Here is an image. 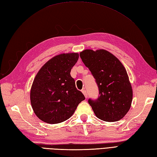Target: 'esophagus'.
Masks as SVG:
<instances>
[{"label":"esophagus","instance_id":"34e87169","mask_svg":"<svg viewBox=\"0 0 157 157\" xmlns=\"http://www.w3.org/2000/svg\"><path fill=\"white\" fill-rule=\"evenodd\" d=\"M82 92L83 93V95H84L85 98H87V92H86V90H83L82 91Z\"/></svg>","mask_w":157,"mask_h":157}]
</instances>
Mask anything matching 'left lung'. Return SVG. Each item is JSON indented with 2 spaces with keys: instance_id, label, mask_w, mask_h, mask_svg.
Wrapping results in <instances>:
<instances>
[{
  "instance_id": "left-lung-1",
  "label": "left lung",
  "mask_w": 157,
  "mask_h": 157,
  "mask_svg": "<svg viewBox=\"0 0 157 157\" xmlns=\"http://www.w3.org/2000/svg\"><path fill=\"white\" fill-rule=\"evenodd\" d=\"M79 56L99 89L98 99L88 100L94 114L104 121H118L128 113L132 101V88L125 67L104 49H86Z\"/></svg>"
}]
</instances>
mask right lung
<instances>
[{
	"instance_id": "right-lung-1",
	"label": "right lung",
	"mask_w": 157,
	"mask_h": 157,
	"mask_svg": "<svg viewBox=\"0 0 157 157\" xmlns=\"http://www.w3.org/2000/svg\"><path fill=\"white\" fill-rule=\"evenodd\" d=\"M78 58V53L57 55L46 62L36 75L30 100L34 113L42 121L48 124L64 122L85 100L70 75Z\"/></svg>"
}]
</instances>
